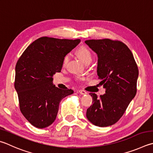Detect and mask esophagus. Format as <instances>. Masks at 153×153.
Wrapping results in <instances>:
<instances>
[{"label": "esophagus", "mask_w": 153, "mask_h": 153, "mask_svg": "<svg viewBox=\"0 0 153 153\" xmlns=\"http://www.w3.org/2000/svg\"><path fill=\"white\" fill-rule=\"evenodd\" d=\"M77 93H79L80 94H82V95H84V94H87V92H86L85 91L82 90H80L77 91Z\"/></svg>", "instance_id": "34e87169"}]
</instances>
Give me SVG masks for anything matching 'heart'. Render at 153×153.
Returning a JSON list of instances; mask_svg holds the SVG:
<instances>
[{
  "label": "heart",
  "instance_id": "b5f03b06",
  "mask_svg": "<svg viewBox=\"0 0 153 153\" xmlns=\"http://www.w3.org/2000/svg\"><path fill=\"white\" fill-rule=\"evenodd\" d=\"M76 53H77V55H78V57L80 58V59H81L82 62L85 63H88V62L90 63L91 59H92V53H91L90 50L88 48H86V47H84V46L80 47V48L77 49ZM68 60H69V55H65L63 59V62H62L63 65H65L67 64Z\"/></svg>",
  "mask_w": 153,
  "mask_h": 153
}]
</instances>
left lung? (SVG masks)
<instances>
[{
	"label": "left lung",
	"instance_id": "8db88e82",
	"mask_svg": "<svg viewBox=\"0 0 153 153\" xmlns=\"http://www.w3.org/2000/svg\"><path fill=\"white\" fill-rule=\"evenodd\" d=\"M85 43L98 54L97 73L105 94L92 97L86 117L97 126L105 127L120 120L137 94L138 69L132 52L120 41L87 40Z\"/></svg>",
	"mask_w": 153,
	"mask_h": 153
}]
</instances>
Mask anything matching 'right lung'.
<instances>
[{"instance_id":"obj_1","label":"right lung","mask_w":153,"mask_h":153,"mask_svg":"<svg viewBox=\"0 0 153 153\" xmlns=\"http://www.w3.org/2000/svg\"><path fill=\"white\" fill-rule=\"evenodd\" d=\"M80 39L42 37L29 45L15 67V88L23 115L38 128L55 121L63 98L74 93L53 85V76L61 72L62 62Z\"/></svg>"}]
</instances>
